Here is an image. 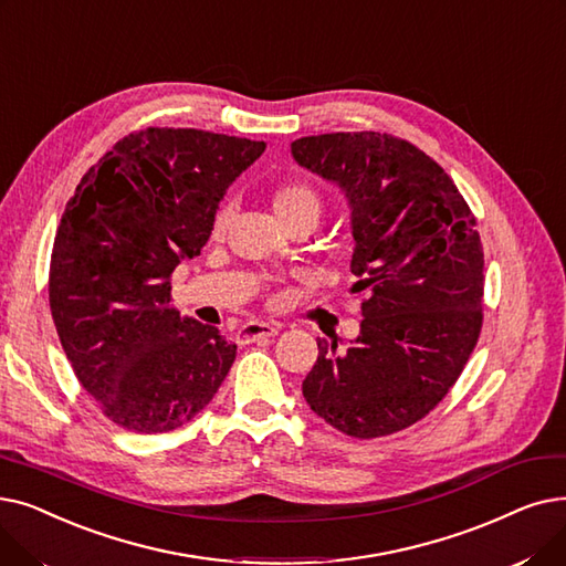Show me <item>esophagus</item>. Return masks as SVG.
Listing matches in <instances>:
<instances>
[{
	"label": "esophagus",
	"mask_w": 566,
	"mask_h": 566,
	"mask_svg": "<svg viewBox=\"0 0 566 566\" xmlns=\"http://www.w3.org/2000/svg\"><path fill=\"white\" fill-rule=\"evenodd\" d=\"M281 332L279 325H269V322H249V325L237 332L239 343H253L260 338H274Z\"/></svg>",
	"instance_id": "obj_1"
}]
</instances>
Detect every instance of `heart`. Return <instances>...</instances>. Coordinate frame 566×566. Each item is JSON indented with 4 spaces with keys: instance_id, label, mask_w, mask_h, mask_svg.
I'll return each instance as SVG.
<instances>
[{
    "instance_id": "b5f03b06",
    "label": "heart",
    "mask_w": 566,
    "mask_h": 566,
    "mask_svg": "<svg viewBox=\"0 0 566 566\" xmlns=\"http://www.w3.org/2000/svg\"><path fill=\"white\" fill-rule=\"evenodd\" d=\"M272 207H274V213L279 217V221L287 219V217H297V213H311V217L317 219L319 211H322L319 196L315 193V188H311L308 184H285V186H281L272 198ZM226 223H228V209L223 207L217 213L213 228H217V232H221L226 228Z\"/></svg>"
}]
</instances>
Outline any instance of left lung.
<instances>
[{"label": "left lung", "instance_id": "left-lung-1", "mask_svg": "<svg viewBox=\"0 0 566 566\" xmlns=\"http://www.w3.org/2000/svg\"><path fill=\"white\" fill-rule=\"evenodd\" d=\"M340 188L353 228L359 336L317 340L302 385L311 410L345 436H391L423 419L459 380L481 332L483 251L449 175L387 133H322L290 145Z\"/></svg>", "mask_w": 566, "mask_h": 566}]
</instances>
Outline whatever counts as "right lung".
<instances>
[{
  "instance_id": "add662e5",
  "label": "right lung",
  "mask_w": 566,
  "mask_h": 566,
  "mask_svg": "<svg viewBox=\"0 0 566 566\" xmlns=\"http://www.w3.org/2000/svg\"><path fill=\"white\" fill-rule=\"evenodd\" d=\"M264 143L198 128L130 133L80 179L50 260L64 353L103 415L168 433L209 406L237 345L179 317L170 276L200 255L230 184Z\"/></svg>"
}]
</instances>
